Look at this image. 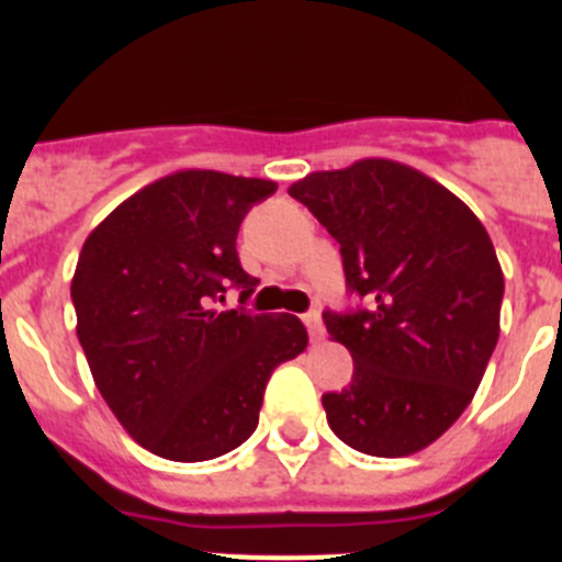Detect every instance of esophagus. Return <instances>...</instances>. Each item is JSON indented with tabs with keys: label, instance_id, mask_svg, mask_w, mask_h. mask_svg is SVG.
<instances>
[{
	"label": "esophagus",
	"instance_id": "esophagus-1",
	"mask_svg": "<svg viewBox=\"0 0 562 562\" xmlns=\"http://www.w3.org/2000/svg\"><path fill=\"white\" fill-rule=\"evenodd\" d=\"M304 324H306V329H310V337L312 340H324V321H321V312H306L304 315Z\"/></svg>",
	"mask_w": 562,
	"mask_h": 562
}]
</instances>
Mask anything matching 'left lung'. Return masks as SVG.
Segmentation results:
<instances>
[{
    "label": "left lung",
    "mask_w": 562,
    "mask_h": 562,
    "mask_svg": "<svg viewBox=\"0 0 562 562\" xmlns=\"http://www.w3.org/2000/svg\"><path fill=\"white\" fill-rule=\"evenodd\" d=\"M340 245L351 295L324 312L355 374L324 394L329 428L360 453L400 459L464 414L498 342L504 272L475 213L416 168L360 160L290 188Z\"/></svg>",
    "instance_id": "1"
}]
</instances>
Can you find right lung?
I'll list each match as a JSON object with an SVG mask.
<instances>
[{
	"label": "right lung",
	"mask_w": 562,
	"mask_h": 562,
	"mask_svg": "<svg viewBox=\"0 0 562 562\" xmlns=\"http://www.w3.org/2000/svg\"><path fill=\"white\" fill-rule=\"evenodd\" d=\"M276 182L177 171L114 207L89 233L72 278L78 340L112 414L137 445L171 461H207L252 436L276 366L306 349L295 315L245 304L258 278L236 236Z\"/></svg>",
	"instance_id": "right-lung-1"
}]
</instances>
